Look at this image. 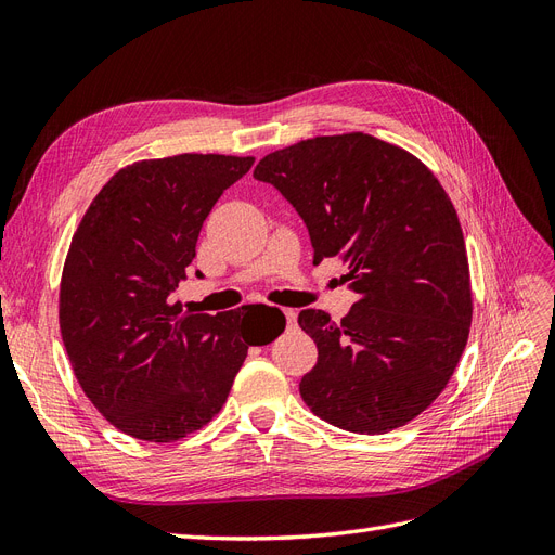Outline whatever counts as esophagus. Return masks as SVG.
<instances>
[{"label":"esophagus","instance_id":"1","mask_svg":"<svg viewBox=\"0 0 555 555\" xmlns=\"http://www.w3.org/2000/svg\"><path fill=\"white\" fill-rule=\"evenodd\" d=\"M282 312H284V317H287V324L294 326V324H296V310L287 308V310H282Z\"/></svg>","mask_w":555,"mask_h":555}]
</instances>
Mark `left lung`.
Here are the masks:
<instances>
[{
	"mask_svg": "<svg viewBox=\"0 0 555 555\" xmlns=\"http://www.w3.org/2000/svg\"><path fill=\"white\" fill-rule=\"evenodd\" d=\"M255 178L306 222L314 263H347L343 280L359 296L338 324L324 310L298 314L319 351L300 398L349 433L412 422L456 371L473 322L463 231L442 184L414 155L361 131L278 150Z\"/></svg>",
	"mask_w": 555,
	"mask_h": 555,
	"instance_id": "1",
	"label": "left lung"
}]
</instances>
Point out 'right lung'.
<instances>
[{"label":"right lung","instance_id":"obj_1","mask_svg":"<svg viewBox=\"0 0 555 555\" xmlns=\"http://www.w3.org/2000/svg\"><path fill=\"white\" fill-rule=\"evenodd\" d=\"M251 164L227 155L137 162L104 184L74 233L62 340L92 405L131 438L173 442L204 428L249 345H268L287 324L268 306L192 314L171 304L206 217ZM263 311L272 319L259 325Z\"/></svg>","mask_w":555,"mask_h":555}]
</instances>
